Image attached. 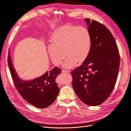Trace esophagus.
<instances>
[{
  "label": "esophagus",
  "instance_id": "34e87169",
  "mask_svg": "<svg viewBox=\"0 0 131 131\" xmlns=\"http://www.w3.org/2000/svg\"><path fill=\"white\" fill-rule=\"evenodd\" d=\"M62 73H70V71L69 70H62Z\"/></svg>",
  "mask_w": 131,
  "mask_h": 131
}]
</instances>
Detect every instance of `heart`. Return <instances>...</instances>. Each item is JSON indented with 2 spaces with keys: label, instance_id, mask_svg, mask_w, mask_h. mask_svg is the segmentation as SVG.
<instances>
[{
  "label": "heart",
  "instance_id": "heart-1",
  "mask_svg": "<svg viewBox=\"0 0 131 131\" xmlns=\"http://www.w3.org/2000/svg\"><path fill=\"white\" fill-rule=\"evenodd\" d=\"M52 45L48 46V52L52 61L56 65L61 64L65 56V68L80 64L88 58L92 47V37L90 31L84 26L65 25L53 33ZM66 55H65L64 54Z\"/></svg>",
  "mask_w": 131,
  "mask_h": 131
}]
</instances>
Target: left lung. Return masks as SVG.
I'll return each instance as SVG.
<instances>
[{"mask_svg":"<svg viewBox=\"0 0 131 131\" xmlns=\"http://www.w3.org/2000/svg\"><path fill=\"white\" fill-rule=\"evenodd\" d=\"M92 37L90 54L83 64L71 72L72 86L85 104L97 106L107 99L114 88L120 65V54L108 29L95 20L86 18Z\"/></svg>","mask_w":131,"mask_h":131,"instance_id":"1","label":"left lung"}]
</instances>
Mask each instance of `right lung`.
Segmentation results:
<instances>
[{
    "mask_svg": "<svg viewBox=\"0 0 131 131\" xmlns=\"http://www.w3.org/2000/svg\"><path fill=\"white\" fill-rule=\"evenodd\" d=\"M7 61L14 86L27 102L39 108H46L54 102L59 92L55 80L58 75L61 73L60 69L55 67L39 78L24 81L17 75L9 52Z\"/></svg>",
    "mask_w": 131,
    "mask_h": 131,
    "instance_id": "1",
    "label": "right lung"
}]
</instances>
